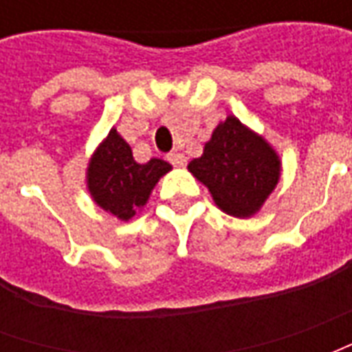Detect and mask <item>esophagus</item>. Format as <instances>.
<instances>
[{
  "label": "esophagus",
  "instance_id": "1",
  "mask_svg": "<svg viewBox=\"0 0 352 352\" xmlns=\"http://www.w3.org/2000/svg\"><path fill=\"white\" fill-rule=\"evenodd\" d=\"M168 160L175 166V168H184L186 166V156L183 153H171L168 156Z\"/></svg>",
  "mask_w": 352,
  "mask_h": 352
}]
</instances>
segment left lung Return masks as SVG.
<instances>
[{
  "mask_svg": "<svg viewBox=\"0 0 352 352\" xmlns=\"http://www.w3.org/2000/svg\"><path fill=\"white\" fill-rule=\"evenodd\" d=\"M188 171L209 188L221 211L249 219L279 183L280 160L262 135L230 115L214 128L204 154L188 164Z\"/></svg>",
  "mask_w": 352,
  "mask_h": 352,
  "instance_id": "obj_1",
  "label": "left lung"
}]
</instances>
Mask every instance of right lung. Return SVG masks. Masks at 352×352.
I'll return each mask as SVG.
<instances>
[{
    "label": "right lung",
    "mask_w": 352,
    "mask_h": 352,
    "mask_svg": "<svg viewBox=\"0 0 352 352\" xmlns=\"http://www.w3.org/2000/svg\"><path fill=\"white\" fill-rule=\"evenodd\" d=\"M169 169L171 166L160 158L138 164L130 145L113 128L88 162V192L103 211L120 221H130Z\"/></svg>",
    "instance_id": "1"
}]
</instances>
